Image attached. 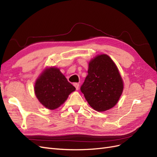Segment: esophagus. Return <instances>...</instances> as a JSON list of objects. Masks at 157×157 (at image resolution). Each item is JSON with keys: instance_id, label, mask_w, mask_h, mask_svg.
Listing matches in <instances>:
<instances>
[{"instance_id": "34e87169", "label": "esophagus", "mask_w": 157, "mask_h": 157, "mask_svg": "<svg viewBox=\"0 0 157 157\" xmlns=\"http://www.w3.org/2000/svg\"><path fill=\"white\" fill-rule=\"evenodd\" d=\"M73 85H74V86L75 87L76 90H78V88H79V84H78V83H74Z\"/></svg>"}]
</instances>
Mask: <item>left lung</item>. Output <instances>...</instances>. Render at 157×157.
I'll return each instance as SVG.
<instances>
[{
  "mask_svg": "<svg viewBox=\"0 0 157 157\" xmlns=\"http://www.w3.org/2000/svg\"><path fill=\"white\" fill-rule=\"evenodd\" d=\"M80 90L96 111H107L117 103L123 82L116 65L107 55L98 56L89 63L88 75Z\"/></svg>",
  "mask_w": 157,
  "mask_h": 157,
  "instance_id": "1",
  "label": "left lung"
}]
</instances>
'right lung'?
<instances>
[{"mask_svg": "<svg viewBox=\"0 0 157 157\" xmlns=\"http://www.w3.org/2000/svg\"><path fill=\"white\" fill-rule=\"evenodd\" d=\"M75 90L59 69H47L37 79L35 92L39 101L46 108L53 110L59 107Z\"/></svg>", "mask_w": 157, "mask_h": 157, "instance_id": "obj_1", "label": "right lung"}]
</instances>
